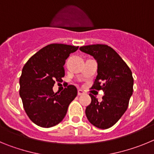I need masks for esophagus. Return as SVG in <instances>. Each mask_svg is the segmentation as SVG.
I'll return each mask as SVG.
<instances>
[{
	"instance_id": "34e87169",
	"label": "esophagus",
	"mask_w": 154,
	"mask_h": 154,
	"mask_svg": "<svg viewBox=\"0 0 154 154\" xmlns=\"http://www.w3.org/2000/svg\"><path fill=\"white\" fill-rule=\"evenodd\" d=\"M78 95H79V96H83V95H85V92L82 90V89H79V90H78Z\"/></svg>"
}]
</instances>
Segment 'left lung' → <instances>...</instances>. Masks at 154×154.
I'll return each mask as SVG.
<instances>
[{"label": "left lung", "instance_id": "obj_1", "mask_svg": "<svg viewBox=\"0 0 154 154\" xmlns=\"http://www.w3.org/2000/svg\"><path fill=\"white\" fill-rule=\"evenodd\" d=\"M79 49L97 61L98 75L91 89L104 92L101 102L89 94L92 102L85 109V115L93 126L108 129L127 109L133 92L132 72L118 53L106 45L82 46Z\"/></svg>", "mask_w": 154, "mask_h": 154}]
</instances>
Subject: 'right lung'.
Listing matches in <instances>:
<instances>
[{"mask_svg": "<svg viewBox=\"0 0 154 154\" xmlns=\"http://www.w3.org/2000/svg\"><path fill=\"white\" fill-rule=\"evenodd\" d=\"M79 47L51 44L42 48L25 63L20 77L19 94L25 112L38 126L49 128L62 122L78 91L69 85L61 93L53 92L56 82L65 76L63 65Z\"/></svg>", "mask_w": 154, "mask_h": 154, "instance_id": "right-lung-1", "label": "right lung"}]
</instances>
